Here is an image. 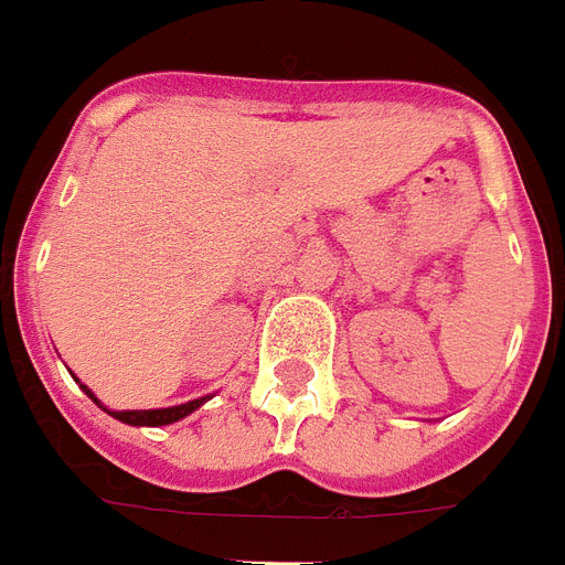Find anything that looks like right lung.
I'll use <instances>...</instances> for the list:
<instances>
[{
  "mask_svg": "<svg viewBox=\"0 0 565 565\" xmlns=\"http://www.w3.org/2000/svg\"><path fill=\"white\" fill-rule=\"evenodd\" d=\"M75 377V374H72ZM77 380V377H75ZM81 383V380H77ZM81 388H84L86 394H89L92 401L98 403L100 409L107 412V415H113L116 420H121V424H130V426H168V424H177V420H182V417H188L191 412H196L200 406H203L205 401H211V394H205V397H196V401H188V403H179V406H168V409H124V412H116V409H107L104 403L92 394L89 386H84L81 383Z\"/></svg>",
  "mask_w": 565,
  "mask_h": 565,
  "instance_id": "obj_1",
  "label": "right lung"
}]
</instances>
